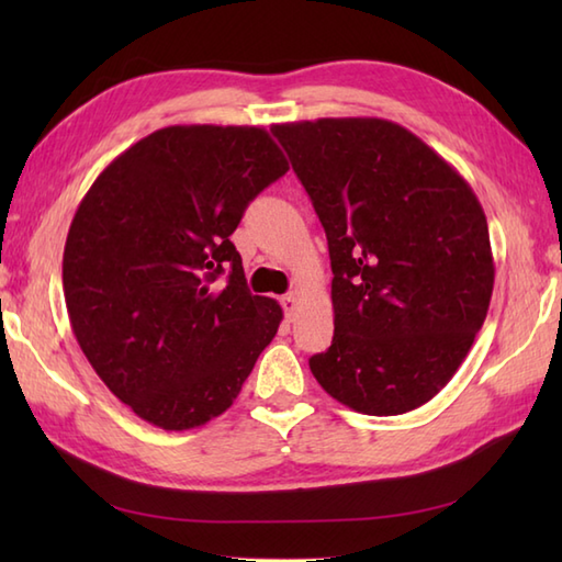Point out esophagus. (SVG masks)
<instances>
[{
	"label": "esophagus",
	"mask_w": 562,
	"mask_h": 562,
	"mask_svg": "<svg viewBox=\"0 0 562 562\" xmlns=\"http://www.w3.org/2000/svg\"><path fill=\"white\" fill-rule=\"evenodd\" d=\"M282 308H284V316L292 318L296 312V296L294 294H284L282 296Z\"/></svg>",
	"instance_id": "34e87169"
}]
</instances>
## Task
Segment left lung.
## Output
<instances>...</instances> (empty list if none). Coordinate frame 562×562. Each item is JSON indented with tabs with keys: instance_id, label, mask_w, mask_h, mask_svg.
Wrapping results in <instances>:
<instances>
[{
	"instance_id": "obj_1",
	"label": "left lung",
	"mask_w": 562,
	"mask_h": 562,
	"mask_svg": "<svg viewBox=\"0 0 562 562\" xmlns=\"http://www.w3.org/2000/svg\"><path fill=\"white\" fill-rule=\"evenodd\" d=\"M270 130L328 238L336 333L308 360L312 374L357 413L420 408L457 374L491 306L479 198L398 123L318 117Z\"/></svg>"
}]
</instances>
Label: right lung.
<instances>
[{
  "instance_id": "1",
  "label": "right lung",
  "mask_w": 562,
  "mask_h": 562,
  "mask_svg": "<svg viewBox=\"0 0 562 562\" xmlns=\"http://www.w3.org/2000/svg\"><path fill=\"white\" fill-rule=\"evenodd\" d=\"M288 169L262 127L171 125L115 157L79 202L63 256L69 324L142 420L181 432L222 415L278 333L282 308L248 292L229 236Z\"/></svg>"
}]
</instances>
